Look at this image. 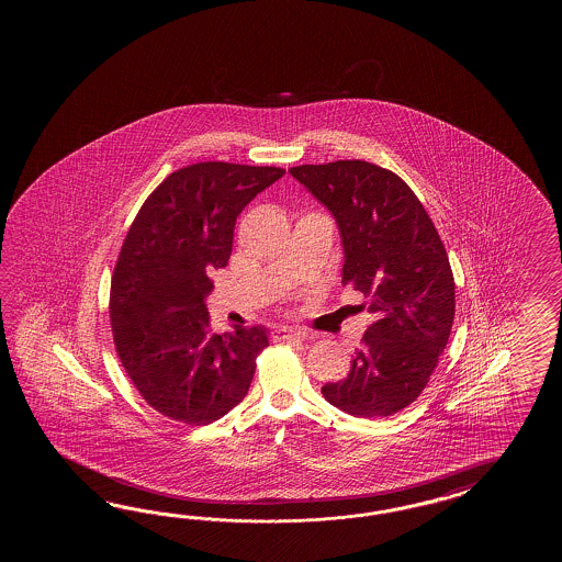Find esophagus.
<instances>
[{
  "label": "esophagus",
  "instance_id": "34e87169",
  "mask_svg": "<svg viewBox=\"0 0 562 562\" xmlns=\"http://www.w3.org/2000/svg\"><path fill=\"white\" fill-rule=\"evenodd\" d=\"M273 339H301V337H305V334L303 331H297V329H293V327H276L273 329Z\"/></svg>",
  "mask_w": 562,
  "mask_h": 562
}]
</instances>
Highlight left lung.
Here are the masks:
<instances>
[{
    "mask_svg": "<svg viewBox=\"0 0 562 562\" xmlns=\"http://www.w3.org/2000/svg\"><path fill=\"white\" fill-rule=\"evenodd\" d=\"M334 216L344 283L370 297L375 315L347 378L322 387L356 418L409 406L436 370L454 322V277L426 209L392 170L366 160L289 168Z\"/></svg>",
    "mask_w": 562,
    "mask_h": 562,
    "instance_id": "obj_1",
    "label": "left lung"
}]
</instances>
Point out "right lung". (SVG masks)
I'll return each mask as SVG.
<instances>
[{
    "label": "right lung",
    "instance_id": "1",
    "mask_svg": "<svg viewBox=\"0 0 562 562\" xmlns=\"http://www.w3.org/2000/svg\"><path fill=\"white\" fill-rule=\"evenodd\" d=\"M283 168L199 162L156 187L124 239L110 289L120 361L146 404L206 426L249 392L263 325L211 334L209 273L227 267L237 216Z\"/></svg>",
    "mask_w": 562,
    "mask_h": 562
}]
</instances>
